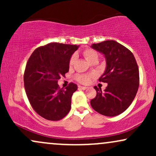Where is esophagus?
<instances>
[{"mask_svg": "<svg viewBox=\"0 0 156 156\" xmlns=\"http://www.w3.org/2000/svg\"><path fill=\"white\" fill-rule=\"evenodd\" d=\"M78 89H83V90H85V89H87V87H82V86H78Z\"/></svg>", "mask_w": 156, "mask_h": 156, "instance_id": "1", "label": "esophagus"}]
</instances>
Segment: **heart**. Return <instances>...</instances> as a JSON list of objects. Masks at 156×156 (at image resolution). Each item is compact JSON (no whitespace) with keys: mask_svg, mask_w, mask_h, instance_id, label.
I'll list each match as a JSON object with an SVG mask.
<instances>
[{"mask_svg":"<svg viewBox=\"0 0 156 156\" xmlns=\"http://www.w3.org/2000/svg\"><path fill=\"white\" fill-rule=\"evenodd\" d=\"M82 54L86 60L89 62V63L92 64L94 62H98V53L94 50L92 48H86L84 49ZM75 61H76V56L74 55L70 57L69 60V67H72L74 65ZM94 76L93 75H84V74H78L75 76V79H76L78 83L82 84H87L88 83L90 80L91 78H92Z\"/></svg>","mask_w":156,"mask_h":156,"instance_id":"1","label":"heart"}]
</instances>
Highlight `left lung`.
<instances>
[{"mask_svg": "<svg viewBox=\"0 0 156 156\" xmlns=\"http://www.w3.org/2000/svg\"><path fill=\"white\" fill-rule=\"evenodd\" d=\"M92 48L104 54L106 69L99 78L107 83L103 92L94 87L97 94L90 103L94 110L107 117L124 112L135 98L139 86V72L132 52L114 40L93 44Z\"/></svg>", "mask_w": 156, "mask_h": 156, "instance_id": "left-lung-1", "label": "left lung"}]
</instances>
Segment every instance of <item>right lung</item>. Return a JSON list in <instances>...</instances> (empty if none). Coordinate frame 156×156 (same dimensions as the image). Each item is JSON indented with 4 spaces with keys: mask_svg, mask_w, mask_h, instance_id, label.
<instances>
[{
    "mask_svg": "<svg viewBox=\"0 0 156 156\" xmlns=\"http://www.w3.org/2000/svg\"><path fill=\"white\" fill-rule=\"evenodd\" d=\"M78 48L49 43L37 48L27 62L23 78L26 95L34 110L48 120H60L70 110L72 95L78 87L69 83L61 89L58 80L69 71V60Z\"/></svg>",
    "mask_w": 156,
    "mask_h": 156,
    "instance_id": "add662e5",
    "label": "right lung"
}]
</instances>
